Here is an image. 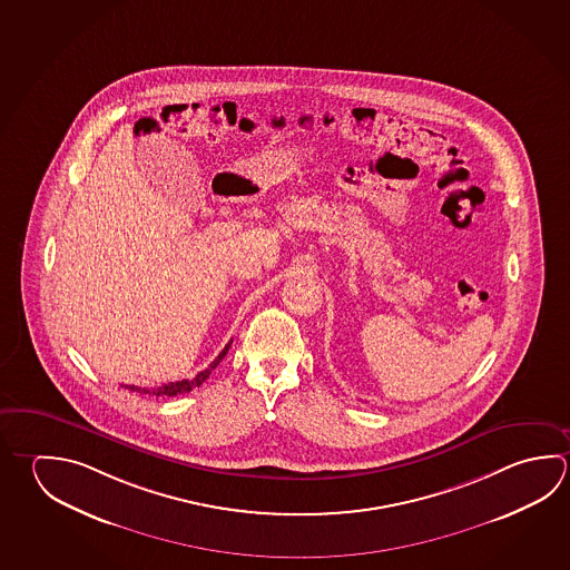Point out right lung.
<instances>
[{
  "label": "right lung",
  "instance_id": "1",
  "mask_svg": "<svg viewBox=\"0 0 570 570\" xmlns=\"http://www.w3.org/2000/svg\"><path fill=\"white\" fill-rule=\"evenodd\" d=\"M230 343L228 342L227 345H225V350L223 352L218 353L217 360L215 362L210 363L208 365L207 370H203V372L197 373L193 380H183V382H170L165 383V385H160V387H136V385H126L130 392H138V394H148V395H168V397H173V395L178 394H188L190 390H195V387H198L200 383L205 382L207 380L208 375H210V372L217 367L218 363H220V360L227 355L228 347H230Z\"/></svg>",
  "mask_w": 570,
  "mask_h": 570
}]
</instances>
